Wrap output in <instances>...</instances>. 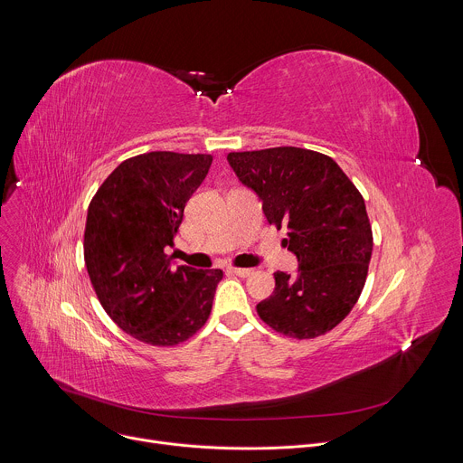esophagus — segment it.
Here are the masks:
<instances>
[{"label":"esophagus","mask_w":463,"mask_h":463,"mask_svg":"<svg viewBox=\"0 0 463 463\" xmlns=\"http://www.w3.org/2000/svg\"><path fill=\"white\" fill-rule=\"evenodd\" d=\"M229 273L236 275V277H241V279H247L252 275V269H243V268H231Z\"/></svg>","instance_id":"esophagus-1"}]
</instances>
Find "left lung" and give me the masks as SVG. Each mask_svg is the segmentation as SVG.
I'll use <instances>...</instances> for the list:
<instances>
[{
	"instance_id": "8db88e82",
	"label": "left lung",
	"mask_w": 463,
	"mask_h": 463,
	"mask_svg": "<svg viewBox=\"0 0 463 463\" xmlns=\"http://www.w3.org/2000/svg\"><path fill=\"white\" fill-rule=\"evenodd\" d=\"M227 161L268 222L289 231L282 243L298 260L293 275L275 273L273 295L256 306L260 318L288 337L324 335L366 282L373 238L361 192L332 157L306 148L231 152Z\"/></svg>"
}]
</instances>
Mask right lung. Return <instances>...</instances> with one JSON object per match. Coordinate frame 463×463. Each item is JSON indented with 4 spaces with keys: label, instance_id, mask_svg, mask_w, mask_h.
<instances>
[{
    "label": "right lung",
    "instance_id": "add662e5",
    "mask_svg": "<svg viewBox=\"0 0 463 463\" xmlns=\"http://www.w3.org/2000/svg\"><path fill=\"white\" fill-rule=\"evenodd\" d=\"M211 165L207 154H141L120 163L90 203V280L111 320L141 343L175 346L211 315L223 271L175 268L166 254Z\"/></svg>",
    "mask_w": 463,
    "mask_h": 463
}]
</instances>
